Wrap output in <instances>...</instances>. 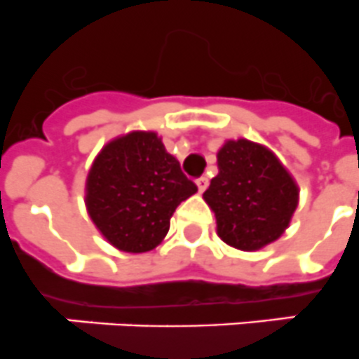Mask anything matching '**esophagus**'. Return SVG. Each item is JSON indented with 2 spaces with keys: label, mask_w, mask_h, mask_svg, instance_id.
<instances>
[{
  "label": "esophagus",
  "mask_w": 359,
  "mask_h": 359,
  "mask_svg": "<svg viewBox=\"0 0 359 359\" xmlns=\"http://www.w3.org/2000/svg\"><path fill=\"white\" fill-rule=\"evenodd\" d=\"M196 186H198V191L200 193L205 191V189H208V186H209V179H208V177H200V179L196 180Z\"/></svg>",
  "instance_id": "obj_1"
}]
</instances>
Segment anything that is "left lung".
I'll return each mask as SVG.
<instances>
[{"mask_svg":"<svg viewBox=\"0 0 359 359\" xmlns=\"http://www.w3.org/2000/svg\"><path fill=\"white\" fill-rule=\"evenodd\" d=\"M219 173L203 193L215 211L218 236L240 250H257L286 231L299 187L268 148L247 140L218 151Z\"/></svg>","mask_w":359,"mask_h":359,"instance_id":"obj_1","label":"left lung"}]
</instances>
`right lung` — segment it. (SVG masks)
I'll use <instances>...</instances> for the list:
<instances>
[{
    "label": "right lung",
    "mask_w": 359,
    "mask_h": 359,
    "mask_svg": "<svg viewBox=\"0 0 359 359\" xmlns=\"http://www.w3.org/2000/svg\"><path fill=\"white\" fill-rule=\"evenodd\" d=\"M196 189L156 132H130L103 147L95 159L86 205L109 243L140 254L164 240L177 205Z\"/></svg>",
    "instance_id": "right-lung-1"
}]
</instances>
